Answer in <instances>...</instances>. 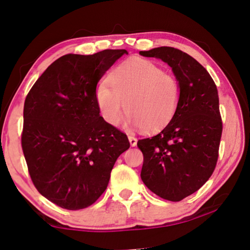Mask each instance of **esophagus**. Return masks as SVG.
I'll return each mask as SVG.
<instances>
[{
    "instance_id": "obj_1",
    "label": "esophagus",
    "mask_w": 250,
    "mask_h": 250,
    "mask_svg": "<svg viewBox=\"0 0 250 250\" xmlns=\"http://www.w3.org/2000/svg\"><path fill=\"white\" fill-rule=\"evenodd\" d=\"M129 141H130V145H131L132 147H135L137 145V138L135 136H129Z\"/></svg>"
}]
</instances>
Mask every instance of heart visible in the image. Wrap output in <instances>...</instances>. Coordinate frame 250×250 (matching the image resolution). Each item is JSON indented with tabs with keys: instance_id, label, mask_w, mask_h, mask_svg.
<instances>
[{
	"instance_id": "1",
	"label": "heart",
	"mask_w": 250,
	"mask_h": 250,
	"mask_svg": "<svg viewBox=\"0 0 250 250\" xmlns=\"http://www.w3.org/2000/svg\"><path fill=\"white\" fill-rule=\"evenodd\" d=\"M109 83L102 81L96 85L95 102L102 119L111 126L120 125L125 105L126 124L155 131L172 120L180 105V82L148 59L124 62L110 73Z\"/></svg>"
}]
</instances>
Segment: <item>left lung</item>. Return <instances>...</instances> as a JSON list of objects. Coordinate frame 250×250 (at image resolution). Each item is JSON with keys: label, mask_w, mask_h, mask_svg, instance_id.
I'll use <instances>...</instances> for the list:
<instances>
[{"label": "left lung", "mask_w": 250, "mask_h": 250, "mask_svg": "<svg viewBox=\"0 0 250 250\" xmlns=\"http://www.w3.org/2000/svg\"><path fill=\"white\" fill-rule=\"evenodd\" d=\"M139 54L167 62L181 84V102L169 124L137 144L144 155L145 185L178 202L202 188L217 165L222 135L218 89L208 70L184 51L158 47Z\"/></svg>", "instance_id": "8db88e82"}]
</instances>
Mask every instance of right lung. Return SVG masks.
<instances>
[{"label":"right lung","mask_w":250,"mask_h":250,"mask_svg":"<svg viewBox=\"0 0 250 250\" xmlns=\"http://www.w3.org/2000/svg\"><path fill=\"white\" fill-rule=\"evenodd\" d=\"M125 49L67 54L44 70L24 101L21 146L40 194L67 210L92 206L130 147L125 133L100 115L95 88Z\"/></svg>","instance_id":"1"}]
</instances>
